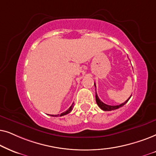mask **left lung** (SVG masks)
<instances>
[{"label":"left lung","instance_id":"1","mask_svg":"<svg viewBox=\"0 0 156 156\" xmlns=\"http://www.w3.org/2000/svg\"><path fill=\"white\" fill-rule=\"evenodd\" d=\"M94 85H95V87H96V86H95V84H94ZM130 97H131V95H130ZM130 97L128 99L126 100L125 102L123 103H121V104H120V105H109L105 104V103H103L102 101H101V100L99 99V98H98V96L97 93H95V100H96V103H97L98 105L100 108L102 109L103 111H114V110L118 109V108H120V107L123 106V105H125L126 103H127L128 101H129V99L130 98Z\"/></svg>","mask_w":156,"mask_h":156}]
</instances>
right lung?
I'll list each match as a JSON object with an SVG mask.
<instances>
[{
	"mask_svg": "<svg viewBox=\"0 0 156 156\" xmlns=\"http://www.w3.org/2000/svg\"><path fill=\"white\" fill-rule=\"evenodd\" d=\"M73 103L71 106H70V107L69 108H68L66 111H65V112H63V113H61V114H60V115H59V114H58V115H51V116H53V117H58V116H63V115H66V114L70 113V112H71L72 110H73Z\"/></svg>",
	"mask_w": 156,
	"mask_h": 156,
	"instance_id": "1",
	"label": "right lung"
}]
</instances>
